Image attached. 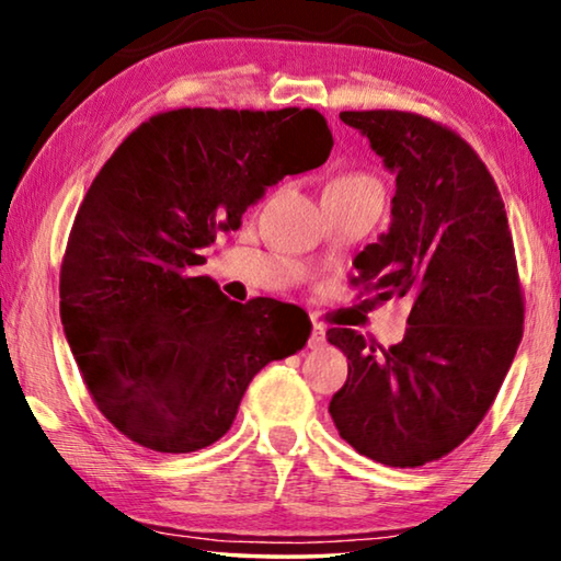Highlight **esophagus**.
<instances>
[{"mask_svg":"<svg viewBox=\"0 0 561 561\" xmlns=\"http://www.w3.org/2000/svg\"><path fill=\"white\" fill-rule=\"evenodd\" d=\"M324 344H327V331H324V327H321V324H314V327H311L309 346L311 348H319V346H324Z\"/></svg>","mask_w":561,"mask_h":561,"instance_id":"esophagus-1","label":"esophagus"}]
</instances>
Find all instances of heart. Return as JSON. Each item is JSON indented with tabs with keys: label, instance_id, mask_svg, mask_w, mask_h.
Returning <instances> with one entry per match:
<instances>
[{
	"label": "heart",
	"instance_id": "obj_1",
	"mask_svg": "<svg viewBox=\"0 0 561 561\" xmlns=\"http://www.w3.org/2000/svg\"><path fill=\"white\" fill-rule=\"evenodd\" d=\"M341 180H368V178H360V175H348V178H341Z\"/></svg>",
	"mask_w": 561,
	"mask_h": 561
}]
</instances>
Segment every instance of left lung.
<instances>
[{
    "label": "left lung",
    "mask_w": 561,
    "mask_h": 561,
    "mask_svg": "<svg viewBox=\"0 0 561 561\" xmlns=\"http://www.w3.org/2000/svg\"><path fill=\"white\" fill-rule=\"evenodd\" d=\"M396 175L391 227L354 260L376 297L411 301L403 341L376 351L329 329L348 378L329 413L351 448L388 468H417L458 448L490 411L517 354L522 304L515 247L495 180L440 123L403 111H344Z\"/></svg>",
    "instance_id": "8db88e82"
}]
</instances>
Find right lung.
Listing matches in <instances>:
<instances>
[{"mask_svg": "<svg viewBox=\"0 0 561 561\" xmlns=\"http://www.w3.org/2000/svg\"><path fill=\"white\" fill-rule=\"evenodd\" d=\"M314 108L158 113L123 140L76 213L61 324L93 403L133 443L195 453L230 431L247 386L304 348L291 304L227 299L201 250L267 187L327 163Z\"/></svg>", "mask_w": 561, "mask_h": 561, "instance_id": "right-lung-1", "label": "right lung"}]
</instances>
